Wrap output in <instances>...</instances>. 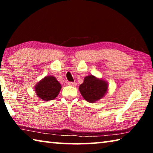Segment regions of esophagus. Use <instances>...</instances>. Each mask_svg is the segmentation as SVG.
Segmentation results:
<instances>
[{
    "instance_id": "obj_1",
    "label": "esophagus",
    "mask_w": 153,
    "mask_h": 153,
    "mask_svg": "<svg viewBox=\"0 0 153 153\" xmlns=\"http://www.w3.org/2000/svg\"><path fill=\"white\" fill-rule=\"evenodd\" d=\"M68 85L71 86H76V82H68Z\"/></svg>"
}]
</instances>
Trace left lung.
I'll use <instances>...</instances> for the list:
<instances>
[{"label": "left lung", "mask_w": 153, "mask_h": 153, "mask_svg": "<svg viewBox=\"0 0 153 153\" xmlns=\"http://www.w3.org/2000/svg\"><path fill=\"white\" fill-rule=\"evenodd\" d=\"M108 82L90 75L85 77L79 90L83 98L89 102H95L104 97L108 91Z\"/></svg>", "instance_id": "1"}]
</instances>
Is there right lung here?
Segmentation results:
<instances>
[{
  "label": "right lung",
  "mask_w": 153,
  "mask_h": 153,
  "mask_svg": "<svg viewBox=\"0 0 153 153\" xmlns=\"http://www.w3.org/2000/svg\"><path fill=\"white\" fill-rule=\"evenodd\" d=\"M61 89V85L54 76H48L38 82L34 87L38 97L44 101L54 100Z\"/></svg>",
  "instance_id": "1"
}]
</instances>
